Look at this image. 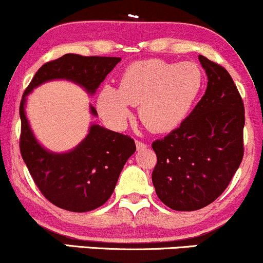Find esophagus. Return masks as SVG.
Here are the masks:
<instances>
[{"label":"esophagus","mask_w":263,"mask_h":263,"mask_svg":"<svg viewBox=\"0 0 263 263\" xmlns=\"http://www.w3.org/2000/svg\"><path fill=\"white\" fill-rule=\"evenodd\" d=\"M136 147H137L138 151H142V149L146 148L147 144L144 143V142H142V141H136Z\"/></svg>","instance_id":"obj_1"}]
</instances>
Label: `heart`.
<instances>
[{"mask_svg": "<svg viewBox=\"0 0 263 263\" xmlns=\"http://www.w3.org/2000/svg\"><path fill=\"white\" fill-rule=\"evenodd\" d=\"M203 81V71L194 62L144 60L123 71L120 89L102 87L96 106L110 127L122 129L131 116V104H140V117L147 127L170 131L189 114Z\"/></svg>", "mask_w": 263, "mask_h": 263, "instance_id": "obj_1", "label": "heart"}]
</instances>
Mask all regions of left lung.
Wrapping results in <instances>:
<instances>
[{
	"instance_id": "1",
	"label": "left lung",
	"mask_w": 263,
	"mask_h": 263,
	"mask_svg": "<svg viewBox=\"0 0 263 263\" xmlns=\"http://www.w3.org/2000/svg\"><path fill=\"white\" fill-rule=\"evenodd\" d=\"M206 91L180 126L152 143V182L162 203L177 211L201 209L228 188L243 157L245 107L225 68L199 55Z\"/></svg>"
}]
</instances>
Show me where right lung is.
<instances>
[{
  "label": "right lung",
  "mask_w": 263,
  "mask_h": 263,
  "mask_svg": "<svg viewBox=\"0 0 263 263\" xmlns=\"http://www.w3.org/2000/svg\"><path fill=\"white\" fill-rule=\"evenodd\" d=\"M121 62L116 57L65 54L38 69L20 105L21 156L35 185L50 203L64 210L85 213L101 206L114 193L123 165L135 153L134 138L91 125L83 142L68 153L44 149L33 135L25 112L26 96L48 80L66 79L89 93ZM91 114L98 115L92 106Z\"/></svg>",
  "instance_id": "right-lung-1"
}]
</instances>
